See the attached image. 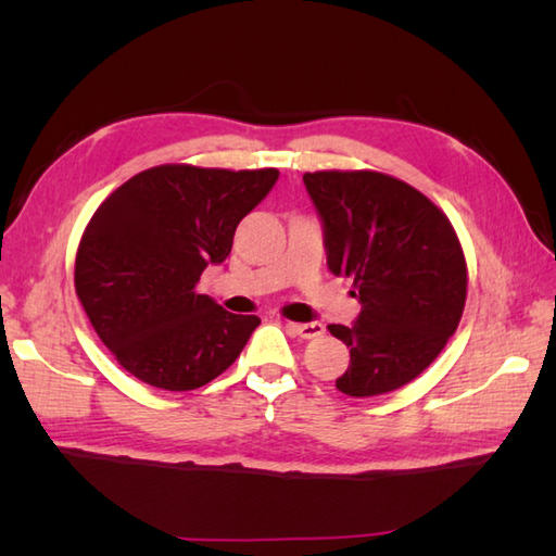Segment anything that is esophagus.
<instances>
[{
	"label": "esophagus",
	"instance_id": "34e87169",
	"mask_svg": "<svg viewBox=\"0 0 556 556\" xmlns=\"http://www.w3.org/2000/svg\"><path fill=\"white\" fill-rule=\"evenodd\" d=\"M289 332L296 334L301 339H315L325 334V325L323 323H287Z\"/></svg>",
	"mask_w": 556,
	"mask_h": 556
}]
</instances>
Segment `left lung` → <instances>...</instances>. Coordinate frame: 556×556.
I'll use <instances>...</instances> for the list:
<instances>
[{
	"label": "left lung",
	"mask_w": 556,
	"mask_h": 556,
	"mask_svg": "<svg viewBox=\"0 0 556 556\" xmlns=\"http://www.w3.org/2000/svg\"><path fill=\"white\" fill-rule=\"evenodd\" d=\"M323 222L327 267L351 277L361 313L327 329L351 353L337 389L394 392L428 368L456 332L466 260L452 222L416 188L380 172L303 174Z\"/></svg>",
	"instance_id": "obj_1"
}]
</instances>
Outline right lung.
Here are the masks:
<instances>
[{"mask_svg": "<svg viewBox=\"0 0 556 556\" xmlns=\"http://www.w3.org/2000/svg\"><path fill=\"white\" fill-rule=\"evenodd\" d=\"M277 179V169L162 164L98 207L78 245L76 293L122 368L188 392L239 358L260 317L224 311L195 285L227 260L239 222Z\"/></svg>", "mask_w": 556, "mask_h": 556, "instance_id": "add662e5", "label": "right lung"}]
</instances>
